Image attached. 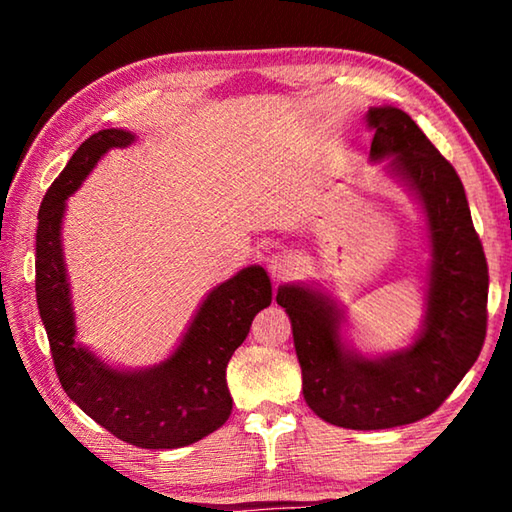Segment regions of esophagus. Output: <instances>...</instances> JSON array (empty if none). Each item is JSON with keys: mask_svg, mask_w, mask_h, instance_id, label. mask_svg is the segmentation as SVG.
I'll return each mask as SVG.
<instances>
[{"mask_svg": "<svg viewBox=\"0 0 512 512\" xmlns=\"http://www.w3.org/2000/svg\"><path fill=\"white\" fill-rule=\"evenodd\" d=\"M266 268L273 280H284V277H289L296 271V262H293V257L289 253H273L266 259Z\"/></svg>", "mask_w": 512, "mask_h": 512, "instance_id": "1", "label": "esophagus"}]
</instances>
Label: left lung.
<instances>
[{
	"mask_svg": "<svg viewBox=\"0 0 512 512\" xmlns=\"http://www.w3.org/2000/svg\"><path fill=\"white\" fill-rule=\"evenodd\" d=\"M370 158L409 187L427 216V311L409 348L363 357L345 345L343 311L307 284H284L302 395L318 418L345 429H391L427 418L479 359L488 327V264L456 169L418 124L393 106L370 108Z\"/></svg>",
	"mask_w": 512,
	"mask_h": 512,
	"instance_id": "1",
	"label": "left lung"
}]
</instances>
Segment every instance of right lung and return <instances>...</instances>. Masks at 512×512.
<instances>
[{
  "instance_id": "obj_1",
  "label": "right lung",
  "mask_w": 512,
  "mask_h": 512,
  "mask_svg": "<svg viewBox=\"0 0 512 512\" xmlns=\"http://www.w3.org/2000/svg\"><path fill=\"white\" fill-rule=\"evenodd\" d=\"M135 142L131 131L106 128L88 137L47 189L38 212L36 298L69 400L112 436L142 449H176L210 436L230 418L225 368L246 341L253 318L271 305V280L262 266L241 268L214 287L169 359L144 370H119L74 341V309L63 259L65 201L110 149Z\"/></svg>"
}]
</instances>
